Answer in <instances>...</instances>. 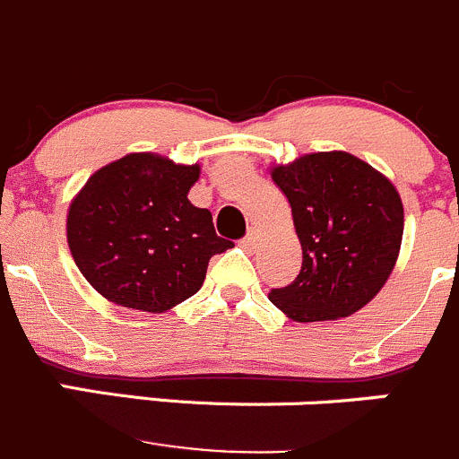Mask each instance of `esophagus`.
<instances>
[{
	"label": "esophagus",
	"mask_w": 459,
	"mask_h": 459,
	"mask_svg": "<svg viewBox=\"0 0 459 459\" xmlns=\"http://www.w3.org/2000/svg\"><path fill=\"white\" fill-rule=\"evenodd\" d=\"M257 242H260V230L251 229L247 233V238L242 239V248H247V251H253V248L257 247Z\"/></svg>",
	"instance_id": "34e87169"
}]
</instances>
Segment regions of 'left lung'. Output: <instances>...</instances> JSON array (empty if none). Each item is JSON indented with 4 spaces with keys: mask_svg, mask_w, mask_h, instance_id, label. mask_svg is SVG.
<instances>
[{
    "mask_svg": "<svg viewBox=\"0 0 459 459\" xmlns=\"http://www.w3.org/2000/svg\"><path fill=\"white\" fill-rule=\"evenodd\" d=\"M287 195L302 266L269 300L296 323L363 309L393 273L403 238V204L393 181L342 150L271 166Z\"/></svg>",
    "mask_w": 459,
    "mask_h": 459,
    "instance_id": "left-lung-1",
    "label": "left lung"
}]
</instances>
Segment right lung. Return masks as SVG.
<instances>
[{
  "label": "right lung",
  "instance_id": "add662e5",
  "mask_svg": "<svg viewBox=\"0 0 459 459\" xmlns=\"http://www.w3.org/2000/svg\"><path fill=\"white\" fill-rule=\"evenodd\" d=\"M199 163L132 152L93 172L66 212L75 266L109 302L163 314L195 296L208 260L233 242L206 208L190 204Z\"/></svg>",
  "mask_w": 459,
  "mask_h": 459
}]
</instances>
